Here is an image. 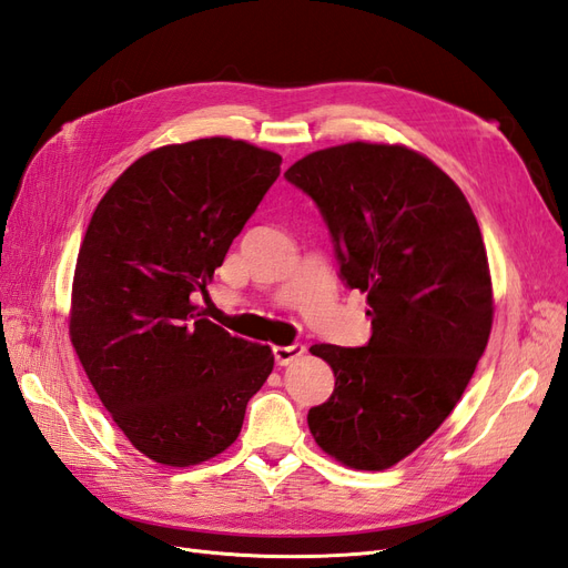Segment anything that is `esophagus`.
I'll use <instances>...</instances> for the list:
<instances>
[{"label":"esophagus","mask_w":568,"mask_h":568,"mask_svg":"<svg viewBox=\"0 0 568 568\" xmlns=\"http://www.w3.org/2000/svg\"><path fill=\"white\" fill-rule=\"evenodd\" d=\"M304 351H307V347H304L302 343H293V345H275V347H273L275 365H278V367L293 365V362H297V359L304 355Z\"/></svg>","instance_id":"1"}]
</instances>
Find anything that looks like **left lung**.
I'll use <instances>...</instances> for the list:
<instances>
[{"label":"left lung","mask_w":568,"mask_h":568,"mask_svg":"<svg viewBox=\"0 0 568 568\" xmlns=\"http://www.w3.org/2000/svg\"><path fill=\"white\" fill-rule=\"evenodd\" d=\"M322 213L341 281L367 293L372 338L312 345L336 388L310 410L328 456L384 470L456 408L491 331L487 252L470 203L405 145L345 143L285 172Z\"/></svg>","instance_id":"left-lung-1"}]
</instances>
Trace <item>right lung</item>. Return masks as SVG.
Instances as JSON below:
<instances>
[{
  "label": "right lung",
  "instance_id": "right-lung-1",
  "mask_svg": "<svg viewBox=\"0 0 568 568\" xmlns=\"http://www.w3.org/2000/svg\"><path fill=\"white\" fill-rule=\"evenodd\" d=\"M283 158L246 141L163 145L129 165L85 230L69 333L98 398L143 456L186 468L237 439L268 345L201 318L206 293Z\"/></svg>",
  "mask_w": 568,
  "mask_h": 568
}]
</instances>
